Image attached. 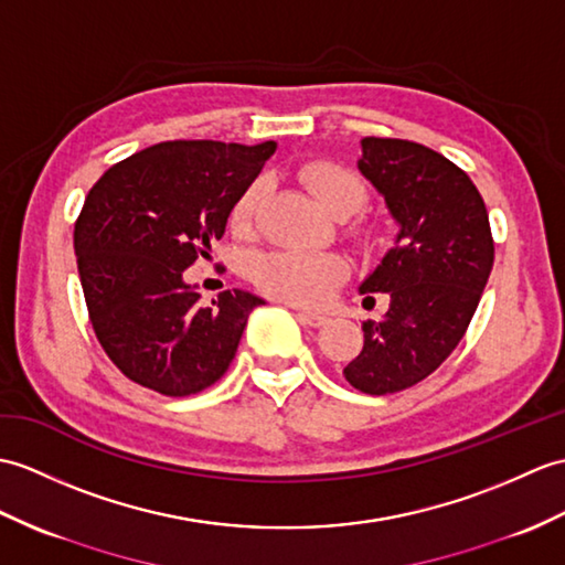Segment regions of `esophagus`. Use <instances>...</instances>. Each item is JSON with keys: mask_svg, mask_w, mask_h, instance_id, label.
I'll list each match as a JSON object with an SVG mask.
<instances>
[{"mask_svg": "<svg viewBox=\"0 0 565 565\" xmlns=\"http://www.w3.org/2000/svg\"><path fill=\"white\" fill-rule=\"evenodd\" d=\"M298 320L303 322V324H308V327H322L327 322L324 315H320V312H306V310L298 312Z\"/></svg>", "mask_w": 565, "mask_h": 565, "instance_id": "obj_1", "label": "esophagus"}]
</instances>
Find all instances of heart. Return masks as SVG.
Here are the masks:
<instances>
[{
	"label": "heart",
	"mask_w": 565,
	"mask_h": 565,
	"mask_svg": "<svg viewBox=\"0 0 565 565\" xmlns=\"http://www.w3.org/2000/svg\"><path fill=\"white\" fill-rule=\"evenodd\" d=\"M308 190L337 216H349L369 202V185L356 170L332 161L312 159L298 168ZM267 192L265 180H255L235 200L228 226L235 235H250L257 221L262 196ZM347 235L363 255H373L383 245V226L375 218L359 216L347 223ZM349 277V265L337 253L274 250L257 255L250 267V279L259 291L294 306H318L330 298Z\"/></svg>",
	"instance_id": "heart-1"
}]
</instances>
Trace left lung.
Returning a JSON list of instances; mask_svg holds the SVG:
<instances>
[{
  "mask_svg": "<svg viewBox=\"0 0 565 565\" xmlns=\"http://www.w3.org/2000/svg\"><path fill=\"white\" fill-rule=\"evenodd\" d=\"M359 170L399 223L395 247L361 284L387 294L380 322H363V351L344 377L365 395L422 383L460 344L493 267L489 212L462 168L424 143L365 137Z\"/></svg>",
  "mask_w": 565,
  "mask_h": 565,
  "instance_id": "obj_1",
  "label": "left lung"
}]
</instances>
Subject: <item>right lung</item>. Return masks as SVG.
Listing matches in <instances>:
<instances>
[{
  "label": "right lung",
  "mask_w": 565,
  "mask_h": 565,
  "mask_svg": "<svg viewBox=\"0 0 565 565\" xmlns=\"http://www.w3.org/2000/svg\"><path fill=\"white\" fill-rule=\"evenodd\" d=\"M277 141H161L105 170L74 223L88 320L103 351L137 385L188 397L214 385L265 300L221 291L202 303L185 269L212 255L235 200Z\"/></svg>",
  "instance_id": "add662e5"
}]
</instances>
